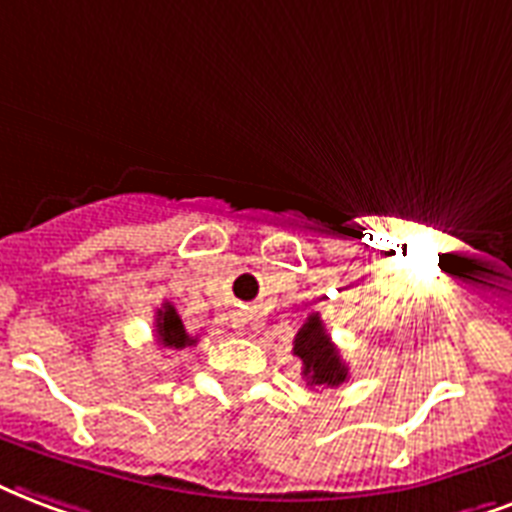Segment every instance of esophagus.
Wrapping results in <instances>:
<instances>
[{"instance_id": "obj_1", "label": "esophagus", "mask_w": 512, "mask_h": 512, "mask_svg": "<svg viewBox=\"0 0 512 512\" xmlns=\"http://www.w3.org/2000/svg\"><path fill=\"white\" fill-rule=\"evenodd\" d=\"M234 329H242V318H237V321H234Z\"/></svg>"}]
</instances>
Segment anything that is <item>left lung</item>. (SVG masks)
Instances as JSON below:
<instances>
[{"label": "left lung", "mask_w": 512, "mask_h": 512, "mask_svg": "<svg viewBox=\"0 0 512 512\" xmlns=\"http://www.w3.org/2000/svg\"><path fill=\"white\" fill-rule=\"evenodd\" d=\"M294 356L302 361V378L307 386H340L348 380V364L340 359L337 345L326 334L321 315H307V321L294 337Z\"/></svg>", "instance_id": "left-lung-1"}]
</instances>
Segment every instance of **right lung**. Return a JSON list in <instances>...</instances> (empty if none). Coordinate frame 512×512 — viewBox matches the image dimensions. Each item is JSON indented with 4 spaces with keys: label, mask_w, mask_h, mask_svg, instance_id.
<instances>
[{
    "label": "right lung",
    "mask_w": 512,
    "mask_h": 512,
    "mask_svg": "<svg viewBox=\"0 0 512 512\" xmlns=\"http://www.w3.org/2000/svg\"><path fill=\"white\" fill-rule=\"evenodd\" d=\"M156 337H159V343L164 345V348H175V351L197 343V337H191V334L186 332V326L180 321L178 310H175L172 302H164V305L156 310Z\"/></svg>",
    "instance_id": "obj_1"
}]
</instances>
